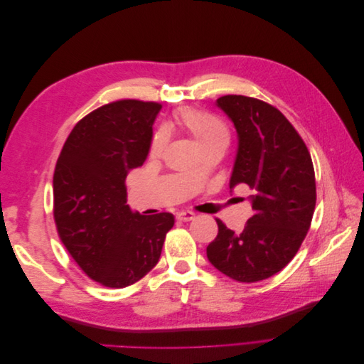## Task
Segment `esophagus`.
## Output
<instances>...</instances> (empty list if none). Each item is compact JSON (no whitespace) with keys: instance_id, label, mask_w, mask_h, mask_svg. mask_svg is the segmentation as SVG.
<instances>
[{"instance_id":"34e87169","label":"esophagus","mask_w":364,"mask_h":364,"mask_svg":"<svg viewBox=\"0 0 364 364\" xmlns=\"http://www.w3.org/2000/svg\"><path fill=\"white\" fill-rule=\"evenodd\" d=\"M176 217H178V220H181V222H191V220H194L196 214L191 211H179L176 214Z\"/></svg>"}]
</instances>
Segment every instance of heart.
I'll list each match as a JSON object with an SVG mask.
<instances>
[{"label": "heart", "instance_id": "heart-1", "mask_svg": "<svg viewBox=\"0 0 364 364\" xmlns=\"http://www.w3.org/2000/svg\"><path fill=\"white\" fill-rule=\"evenodd\" d=\"M176 119H178V123L194 138L197 146L202 149V151L208 147H213L217 144H228L229 142L228 127L225 126L222 119L211 114L197 111V109L191 107H183L176 114ZM165 141H167V136H165L164 132L155 134L150 146L151 156L161 155V151L165 146ZM191 176H197V171H193Z\"/></svg>", "mask_w": 364, "mask_h": 364}]
</instances>
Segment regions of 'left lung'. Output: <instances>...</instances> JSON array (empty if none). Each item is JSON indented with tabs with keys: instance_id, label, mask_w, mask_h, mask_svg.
<instances>
[{
	"instance_id": "8db88e82",
	"label": "left lung",
	"mask_w": 364,
	"mask_h": 364,
	"mask_svg": "<svg viewBox=\"0 0 364 364\" xmlns=\"http://www.w3.org/2000/svg\"><path fill=\"white\" fill-rule=\"evenodd\" d=\"M215 105L237 130L229 188L249 186L253 215L240 234L217 220L218 235L206 247V257L226 277L257 282L287 266L310 229L316 206L313 162L277 107L245 95H223Z\"/></svg>"
}]
</instances>
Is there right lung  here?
I'll list each match as a JSON object with an SVG mask.
<instances>
[{"label": "right lung", "instance_id": "1", "mask_svg": "<svg viewBox=\"0 0 364 364\" xmlns=\"http://www.w3.org/2000/svg\"><path fill=\"white\" fill-rule=\"evenodd\" d=\"M162 106L119 100L74 126L53 178L54 222L80 269L102 285L124 289L156 266L174 215H142L127 205L124 181L149 156Z\"/></svg>", "mask_w": 364, "mask_h": 364}]
</instances>
